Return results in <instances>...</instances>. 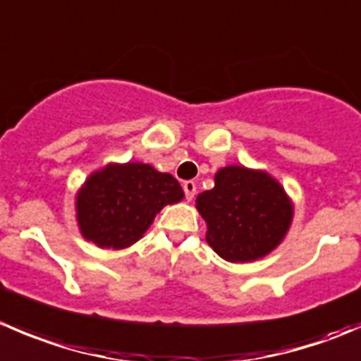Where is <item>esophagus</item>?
<instances>
[{
  "mask_svg": "<svg viewBox=\"0 0 361 361\" xmlns=\"http://www.w3.org/2000/svg\"><path fill=\"white\" fill-rule=\"evenodd\" d=\"M195 183L192 180H188V181H183V192H185V197L188 199V201H192V199H194V195H195Z\"/></svg>",
  "mask_w": 361,
  "mask_h": 361,
  "instance_id": "esophagus-1",
  "label": "esophagus"
}]
</instances>
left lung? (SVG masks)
Segmentation results:
<instances>
[{
    "instance_id": "1",
    "label": "left lung",
    "mask_w": 361,
    "mask_h": 361,
    "mask_svg": "<svg viewBox=\"0 0 361 361\" xmlns=\"http://www.w3.org/2000/svg\"><path fill=\"white\" fill-rule=\"evenodd\" d=\"M195 202L208 224L206 241L231 262L264 257L281 243L293 219L284 188L269 174L240 166L220 169L215 187Z\"/></svg>"
}]
</instances>
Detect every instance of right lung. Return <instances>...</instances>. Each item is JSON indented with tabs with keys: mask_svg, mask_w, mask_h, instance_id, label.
I'll return each instance as SVG.
<instances>
[{
	"mask_svg": "<svg viewBox=\"0 0 361 361\" xmlns=\"http://www.w3.org/2000/svg\"><path fill=\"white\" fill-rule=\"evenodd\" d=\"M183 199L176 178L148 164H111L77 194V220L86 240L102 248L130 247L166 204Z\"/></svg>",
	"mask_w": 361,
	"mask_h": 361,
	"instance_id": "right-lung-1",
	"label": "right lung"
}]
</instances>
